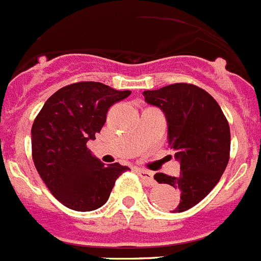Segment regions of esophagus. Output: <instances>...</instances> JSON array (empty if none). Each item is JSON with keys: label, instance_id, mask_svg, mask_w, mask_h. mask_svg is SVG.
<instances>
[{"label": "esophagus", "instance_id": "1", "mask_svg": "<svg viewBox=\"0 0 261 261\" xmlns=\"http://www.w3.org/2000/svg\"><path fill=\"white\" fill-rule=\"evenodd\" d=\"M138 174L141 176L142 180L147 184V186H154L155 180H154V174L151 171H147V170H138Z\"/></svg>", "mask_w": 261, "mask_h": 261}]
</instances>
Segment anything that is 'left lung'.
Segmentation results:
<instances>
[{
	"mask_svg": "<svg viewBox=\"0 0 261 261\" xmlns=\"http://www.w3.org/2000/svg\"><path fill=\"white\" fill-rule=\"evenodd\" d=\"M145 102L161 108L167 120V141L180 163L177 176L156 172L158 183L179 191L174 213L188 211L220 181L230 154V126L222 110L205 90L174 84L142 93Z\"/></svg>",
	"mask_w": 261,
	"mask_h": 261,
	"instance_id": "obj_1",
	"label": "left lung"
}]
</instances>
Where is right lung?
<instances>
[{
  "label": "right lung",
  "mask_w": 261,
  "mask_h": 261,
  "mask_svg": "<svg viewBox=\"0 0 261 261\" xmlns=\"http://www.w3.org/2000/svg\"><path fill=\"white\" fill-rule=\"evenodd\" d=\"M130 95L100 82H78L48 98L31 129L32 158L52 195L66 208L91 212L107 202L117 177L129 170L105 165L87 149L108 108Z\"/></svg>",
  "instance_id": "add662e5"
}]
</instances>
